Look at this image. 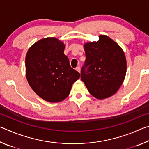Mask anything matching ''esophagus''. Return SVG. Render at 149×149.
I'll use <instances>...</instances> for the list:
<instances>
[{"instance_id":"obj_1","label":"esophagus","mask_w":149,"mask_h":149,"mask_svg":"<svg viewBox=\"0 0 149 149\" xmlns=\"http://www.w3.org/2000/svg\"><path fill=\"white\" fill-rule=\"evenodd\" d=\"M75 70H76L78 72H79V73L81 72V68H80L79 65H78V66H77V68H75Z\"/></svg>"}]
</instances>
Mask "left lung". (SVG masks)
<instances>
[{
  "instance_id": "left-lung-1",
  "label": "left lung",
  "mask_w": 149,
  "mask_h": 149,
  "mask_svg": "<svg viewBox=\"0 0 149 149\" xmlns=\"http://www.w3.org/2000/svg\"><path fill=\"white\" fill-rule=\"evenodd\" d=\"M99 37L98 41L84 44L86 60L81 79L91 95L104 99L114 95L122 85L127 62L124 52L117 42L107 35Z\"/></svg>"
}]
</instances>
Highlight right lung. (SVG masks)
<instances>
[{
    "mask_svg": "<svg viewBox=\"0 0 149 149\" xmlns=\"http://www.w3.org/2000/svg\"><path fill=\"white\" fill-rule=\"evenodd\" d=\"M64 49L62 41L47 37L35 42L27 50V80L33 91L48 102L64 100L80 77L79 73L70 66Z\"/></svg>",
    "mask_w": 149,
    "mask_h": 149,
    "instance_id": "add662e5",
    "label": "right lung"
}]
</instances>
